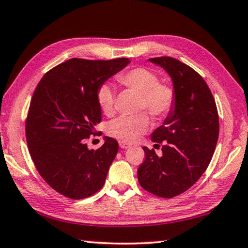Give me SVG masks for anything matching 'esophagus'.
Returning a JSON list of instances; mask_svg holds the SVG:
<instances>
[{
	"instance_id": "34e87169",
	"label": "esophagus",
	"mask_w": 248,
	"mask_h": 248,
	"mask_svg": "<svg viewBox=\"0 0 248 248\" xmlns=\"http://www.w3.org/2000/svg\"><path fill=\"white\" fill-rule=\"evenodd\" d=\"M119 145L121 149H128L129 147H130V145H129L128 143H125L124 141H119Z\"/></svg>"
}]
</instances>
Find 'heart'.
I'll use <instances>...</instances> for the list:
<instances>
[{
	"label": "heart",
	"instance_id": "obj_1",
	"mask_svg": "<svg viewBox=\"0 0 248 248\" xmlns=\"http://www.w3.org/2000/svg\"><path fill=\"white\" fill-rule=\"evenodd\" d=\"M117 79L121 84L135 89L142 95L141 108L147 109L152 116L163 118L170 113L175 103L173 88L161 84L159 76L144 67H136L120 74ZM97 100L103 112L111 113L115 105V92L110 85L100 86L97 92ZM150 127V119L145 113L137 116H123L109 124L108 133L111 137L132 142Z\"/></svg>",
	"mask_w": 248,
	"mask_h": 248
}]
</instances>
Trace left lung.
Masks as SVG:
<instances>
[{
	"mask_svg": "<svg viewBox=\"0 0 248 248\" xmlns=\"http://www.w3.org/2000/svg\"><path fill=\"white\" fill-rule=\"evenodd\" d=\"M171 77L175 103L151 135L162 155L143 147L138 180L145 191L171 199L188 190L209 167L218 139L216 104L209 86L190 66L172 57L150 58Z\"/></svg>",
	"mask_w": 248,
	"mask_h": 248,
	"instance_id": "left-lung-1",
	"label": "left lung"
}]
</instances>
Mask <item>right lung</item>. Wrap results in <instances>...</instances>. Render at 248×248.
I'll list each match as a JSON object with an SVG mask.
<instances>
[{
    "label": "right lung",
    "instance_id": "right-lung-1",
    "mask_svg": "<svg viewBox=\"0 0 248 248\" xmlns=\"http://www.w3.org/2000/svg\"><path fill=\"white\" fill-rule=\"evenodd\" d=\"M129 58H72L38 82L26 119V141L38 173L58 193L80 200L104 186L119 145L105 137L97 150L86 139L101 121L97 92L127 66Z\"/></svg>",
    "mask_w": 248,
    "mask_h": 248
}]
</instances>
